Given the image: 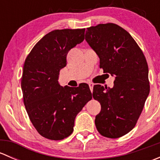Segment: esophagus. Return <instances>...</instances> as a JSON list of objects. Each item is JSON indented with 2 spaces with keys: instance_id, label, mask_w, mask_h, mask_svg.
<instances>
[{
  "instance_id": "34e87169",
  "label": "esophagus",
  "mask_w": 160,
  "mask_h": 160,
  "mask_svg": "<svg viewBox=\"0 0 160 160\" xmlns=\"http://www.w3.org/2000/svg\"><path fill=\"white\" fill-rule=\"evenodd\" d=\"M88 84H89V87H90V90H91V92L93 91V83H88Z\"/></svg>"
}]
</instances>
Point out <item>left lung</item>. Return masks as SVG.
Masks as SVG:
<instances>
[{
	"instance_id": "8db88e82",
	"label": "left lung",
	"mask_w": 160,
	"mask_h": 160,
	"mask_svg": "<svg viewBox=\"0 0 160 160\" xmlns=\"http://www.w3.org/2000/svg\"><path fill=\"white\" fill-rule=\"evenodd\" d=\"M85 39L99 56L100 68L115 77L112 88L93 86V99L101 105L95 125L103 136L120 138L135 126L149 93L146 57L130 34L116 24L88 28Z\"/></svg>"
}]
</instances>
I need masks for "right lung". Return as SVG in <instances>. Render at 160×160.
Wrapping results in <instances>:
<instances>
[{
    "instance_id": "obj_1",
    "label": "right lung",
    "mask_w": 160,
    "mask_h": 160,
    "mask_svg": "<svg viewBox=\"0 0 160 160\" xmlns=\"http://www.w3.org/2000/svg\"><path fill=\"white\" fill-rule=\"evenodd\" d=\"M85 28L56 29L35 45L23 66L22 86L28 115L37 132L51 140H62L73 132L76 116L92 99L87 83L60 86L59 71L67 66L71 49L84 39Z\"/></svg>"
}]
</instances>
